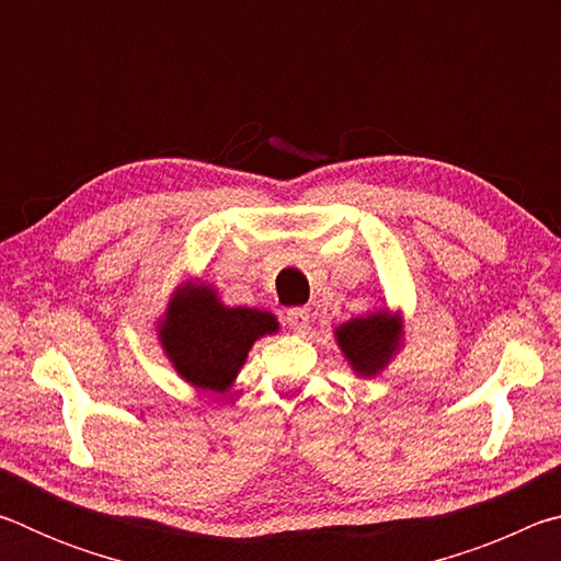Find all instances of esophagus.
Here are the masks:
<instances>
[{"mask_svg": "<svg viewBox=\"0 0 561 561\" xmlns=\"http://www.w3.org/2000/svg\"><path fill=\"white\" fill-rule=\"evenodd\" d=\"M287 324L294 331H304L309 327V309L307 307H294L287 311Z\"/></svg>", "mask_w": 561, "mask_h": 561, "instance_id": "obj_1", "label": "esophagus"}]
</instances>
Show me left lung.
<instances>
[{
    "instance_id": "left-lung-1",
    "label": "left lung",
    "mask_w": 561,
    "mask_h": 561,
    "mask_svg": "<svg viewBox=\"0 0 561 561\" xmlns=\"http://www.w3.org/2000/svg\"><path fill=\"white\" fill-rule=\"evenodd\" d=\"M339 346L360 376H376L396 354L401 327L383 311L360 319H351L336 329Z\"/></svg>"
}]
</instances>
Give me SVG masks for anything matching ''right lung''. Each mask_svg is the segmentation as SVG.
<instances>
[{"label": "right lung", "mask_w": 561, "mask_h": 561, "mask_svg": "<svg viewBox=\"0 0 561 561\" xmlns=\"http://www.w3.org/2000/svg\"><path fill=\"white\" fill-rule=\"evenodd\" d=\"M279 329L270 311L222 307L210 287H185L175 294L160 324V344L187 383L225 393L264 334Z\"/></svg>", "instance_id": "obj_1"}]
</instances>
